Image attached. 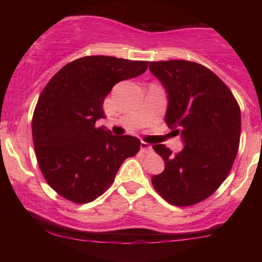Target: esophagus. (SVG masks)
<instances>
[{
    "label": "esophagus",
    "mask_w": 262,
    "mask_h": 262,
    "mask_svg": "<svg viewBox=\"0 0 262 262\" xmlns=\"http://www.w3.org/2000/svg\"><path fill=\"white\" fill-rule=\"evenodd\" d=\"M141 151L144 152V154L152 152V146L146 142H141Z\"/></svg>",
    "instance_id": "obj_1"
}]
</instances>
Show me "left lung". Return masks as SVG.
<instances>
[{"label": "left lung", "instance_id": "left-lung-1", "mask_svg": "<svg viewBox=\"0 0 262 262\" xmlns=\"http://www.w3.org/2000/svg\"><path fill=\"white\" fill-rule=\"evenodd\" d=\"M149 69L168 93L166 123L185 142L178 154L163 144L152 146L166 163L151 178L152 186L171 205H194L230 173L241 136L239 106L228 85L202 64L159 60Z\"/></svg>", "mask_w": 262, "mask_h": 262}]
</instances>
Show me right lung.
<instances>
[{"label":"right lung","mask_w":262,"mask_h":262,"mask_svg":"<svg viewBox=\"0 0 262 262\" xmlns=\"http://www.w3.org/2000/svg\"><path fill=\"white\" fill-rule=\"evenodd\" d=\"M146 60L85 56L64 66L48 82L32 118L35 156L53 191L75 204L95 200L110 188L121 163L141 141L113 136L95 123L118 82L139 76Z\"/></svg>","instance_id":"obj_1"}]
</instances>
